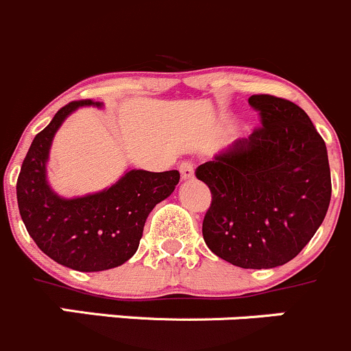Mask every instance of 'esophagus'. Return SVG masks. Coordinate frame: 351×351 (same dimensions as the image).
<instances>
[{
    "label": "esophagus",
    "mask_w": 351,
    "mask_h": 351,
    "mask_svg": "<svg viewBox=\"0 0 351 351\" xmlns=\"http://www.w3.org/2000/svg\"><path fill=\"white\" fill-rule=\"evenodd\" d=\"M180 173H182V180H192L195 176V166L192 161H182L180 162Z\"/></svg>",
    "instance_id": "obj_1"
}]
</instances>
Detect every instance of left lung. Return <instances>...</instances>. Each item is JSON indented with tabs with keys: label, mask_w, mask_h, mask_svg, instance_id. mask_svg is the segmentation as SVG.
I'll return each mask as SVG.
<instances>
[{
	"label": "left lung",
	"mask_w": 351,
	"mask_h": 351,
	"mask_svg": "<svg viewBox=\"0 0 351 351\" xmlns=\"http://www.w3.org/2000/svg\"><path fill=\"white\" fill-rule=\"evenodd\" d=\"M261 127L197 168L212 204L202 224L205 244L241 268L285 265L311 241L331 200L323 137L309 115L285 98L253 95Z\"/></svg>",
	"instance_id": "1"
}]
</instances>
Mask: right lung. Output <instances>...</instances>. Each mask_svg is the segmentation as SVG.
Here are the masks:
<instances>
[{
    "label": "right lung",
    "mask_w": 351,
    "mask_h": 351,
    "mask_svg": "<svg viewBox=\"0 0 351 351\" xmlns=\"http://www.w3.org/2000/svg\"><path fill=\"white\" fill-rule=\"evenodd\" d=\"M104 104L71 101L35 136L16 182L20 215L35 244L59 265L77 271L120 267L139 247L149 212L180 182L176 169L162 173L130 169L110 189L64 198L49 186L47 159L52 139L69 113Z\"/></svg>",
    "instance_id": "add662e5"
}]
</instances>
